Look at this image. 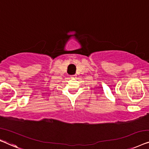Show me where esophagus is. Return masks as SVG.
Listing matches in <instances>:
<instances>
[{"mask_svg":"<svg viewBox=\"0 0 149 149\" xmlns=\"http://www.w3.org/2000/svg\"><path fill=\"white\" fill-rule=\"evenodd\" d=\"M76 76H77V75H75V74H74V75H72L70 77H72V78H75V77H76Z\"/></svg>","mask_w":149,"mask_h":149,"instance_id":"obj_1","label":"esophagus"}]
</instances>
